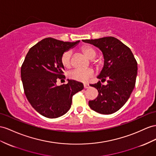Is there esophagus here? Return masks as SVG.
<instances>
[{"label":"esophagus","mask_w":156,"mask_h":156,"mask_svg":"<svg viewBox=\"0 0 156 156\" xmlns=\"http://www.w3.org/2000/svg\"><path fill=\"white\" fill-rule=\"evenodd\" d=\"M83 87H84L85 89H87V88H88L90 86H89V84H87V83H84V84H83Z\"/></svg>","instance_id":"obj_1"}]
</instances>
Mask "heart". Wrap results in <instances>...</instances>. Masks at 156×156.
Here are the masks:
<instances>
[{"mask_svg": "<svg viewBox=\"0 0 156 156\" xmlns=\"http://www.w3.org/2000/svg\"><path fill=\"white\" fill-rule=\"evenodd\" d=\"M82 51L89 58L92 59L96 56V51L93 47L90 46H84L82 48ZM61 62L62 65L69 69L72 65V52L71 51H66L65 53H63L61 58ZM94 74V72L92 69H77L73 70L69 73V76L70 79L74 80L81 82H86L88 80L91 78Z\"/></svg>", "mask_w": 156, "mask_h": 156, "instance_id": "obj_1", "label": "heart"}]
</instances>
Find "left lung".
<instances>
[{"instance_id":"obj_1","label":"left lung","mask_w":156,"mask_h":156,"mask_svg":"<svg viewBox=\"0 0 156 156\" xmlns=\"http://www.w3.org/2000/svg\"><path fill=\"white\" fill-rule=\"evenodd\" d=\"M82 41L94 45L102 51L104 65L97 78L101 82L107 80L105 86L100 81L91 85L99 94L96 99L89 101V106L99 113L112 114L125 104L133 92L137 76V62L130 48L114 37Z\"/></svg>"}]
</instances>
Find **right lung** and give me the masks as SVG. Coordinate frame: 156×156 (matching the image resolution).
Here are the masks:
<instances>
[{
	"instance_id": "right-lung-1",
	"label": "right lung",
	"mask_w": 156,
	"mask_h": 156,
	"mask_svg": "<svg viewBox=\"0 0 156 156\" xmlns=\"http://www.w3.org/2000/svg\"><path fill=\"white\" fill-rule=\"evenodd\" d=\"M79 42L47 37L30 48L26 56L21 67L24 93L31 105L44 117L53 119L65 115L73 95L83 89L82 83L73 80L57 85L58 80L65 78L61 62L62 53Z\"/></svg>"
}]
</instances>
